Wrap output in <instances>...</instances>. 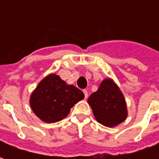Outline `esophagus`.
<instances>
[{
  "mask_svg": "<svg viewBox=\"0 0 159 159\" xmlns=\"http://www.w3.org/2000/svg\"><path fill=\"white\" fill-rule=\"evenodd\" d=\"M83 93H84V95H85V98L87 99V98L89 97V92H88V90H87V89H83Z\"/></svg>",
  "mask_w": 159,
  "mask_h": 159,
  "instance_id": "esophagus-1",
  "label": "esophagus"
}]
</instances>
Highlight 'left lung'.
I'll use <instances>...</instances> for the list:
<instances>
[{"label": "left lung", "mask_w": 159, "mask_h": 159, "mask_svg": "<svg viewBox=\"0 0 159 159\" xmlns=\"http://www.w3.org/2000/svg\"><path fill=\"white\" fill-rule=\"evenodd\" d=\"M88 102L95 119L108 127L118 125L127 117L124 95L111 79L102 81L98 90L89 96Z\"/></svg>", "instance_id": "left-lung-1"}]
</instances>
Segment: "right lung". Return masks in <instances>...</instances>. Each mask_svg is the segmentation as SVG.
<instances>
[{"mask_svg": "<svg viewBox=\"0 0 159 159\" xmlns=\"http://www.w3.org/2000/svg\"><path fill=\"white\" fill-rule=\"evenodd\" d=\"M81 90L67 85L56 74H49L37 86L30 98V105L42 121L55 123L64 119L70 108L84 98Z\"/></svg>", "mask_w": 159, "mask_h": 159, "instance_id": "add662e5", "label": "right lung"}]
</instances>
